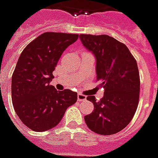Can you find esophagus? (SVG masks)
Returning <instances> with one entry per match:
<instances>
[{
	"label": "esophagus",
	"instance_id": "34e87169",
	"mask_svg": "<svg viewBox=\"0 0 158 158\" xmlns=\"http://www.w3.org/2000/svg\"><path fill=\"white\" fill-rule=\"evenodd\" d=\"M77 100H78L79 102H84V101H86V96L84 94L79 93L77 94Z\"/></svg>",
	"mask_w": 158,
	"mask_h": 158
}]
</instances>
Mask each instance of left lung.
I'll return each instance as SVG.
<instances>
[{"label":"left lung","instance_id":"left-lung-1","mask_svg":"<svg viewBox=\"0 0 158 158\" xmlns=\"http://www.w3.org/2000/svg\"><path fill=\"white\" fill-rule=\"evenodd\" d=\"M82 44L96 57V81L105 89L94 111L84 116L88 127L101 135H112L123 130L138 108L140 78L137 61L127 45L108 35L80 34Z\"/></svg>","mask_w":158,"mask_h":158}]
</instances>
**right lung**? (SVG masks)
<instances>
[{"mask_svg":"<svg viewBox=\"0 0 158 158\" xmlns=\"http://www.w3.org/2000/svg\"><path fill=\"white\" fill-rule=\"evenodd\" d=\"M78 34L47 31L23 50L12 76V102L22 123L34 131L57 126L65 111L77 101V93L57 90L50 82L65 49Z\"/></svg>","mask_w":158,"mask_h":158,"instance_id":"obj_1","label":"right lung"}]
</instances>
